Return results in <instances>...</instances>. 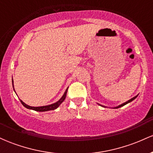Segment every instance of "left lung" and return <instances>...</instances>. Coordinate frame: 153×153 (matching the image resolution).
<instances>
[{
    "label": "left lung",
    "instance_id": "left-lung-1",
    "mask_svg": "<svg viewBox=\"0 0 153 153\" xmlns=\"http://www.w3.org/2000/svg\"><path fill=\"white\" fill-rule=\"evenodd\" d=\"M138 96V95H137ZM137 96H134V98H132V99H131L130 100H129V101H127V102H125V103H122V104H121V105H119V106H117V107H115L114 108H120V107H122V106H124V105H126V104H127L128 103H129V102H131V101H132L133 100H134L135 99H136L137 97Z\"/></svg>",
    "mask_w": 153,
    "mask_h": 153
}]
</instances>
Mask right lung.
<instances>
[{"mask_svg":"<svg viewBox=\"0 0 153 153\" xmlns=\"http://www.w3.org/2000/svg\"><path fill=\"white\" fill-rule=\"evenodd\" d=\"M12 82H13V80H12ZM67 92H68V88L66 89L65 92V94L63 96H62V98H61L57 102L54 103H52V104H50V105H48V106H39V107H34V106H29V105L26 104L25 103H24L22 100H20L21 103H22V105L24 106H25L26 108H29V109H32V110H34V111H51V110H54L56 109V108L58 107L59 105L62 103L63 101H64V100L66 98V95H67Z\"/></svg>","mask_w":153,"mask_h":153,"instance_id":"obj_1","label":"right lung"}]
</instances>
